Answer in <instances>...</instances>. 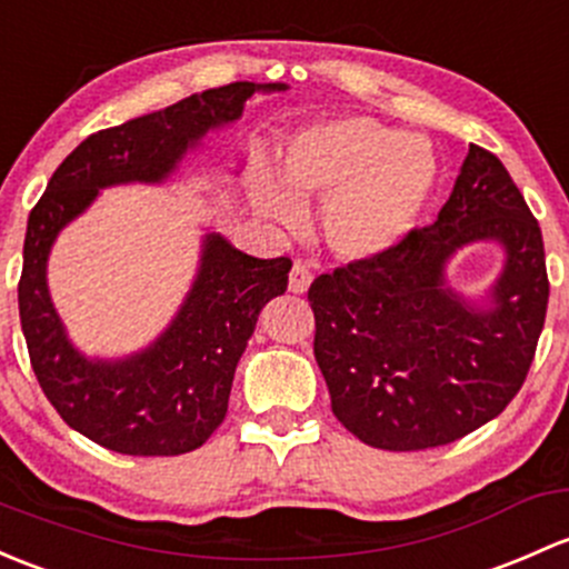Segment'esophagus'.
Here are the masks:
<instances>
[{
    "label": "esophagus",
    "instance_id": "1",
    "mask_svg": "<svg viewBox=\"0 0 569 569\" xmlns=\"http://www.w3.org/2000/svg\"><path fill=\"white\" fill-rule=\"evenodd\" d=\"M310 280H313L310 269L297 261V264L291 267V272H289V291H291V295H305V291L310 289Z\"/></svg>",
    "mask_w": 569,
    "mask_h": 569
}]
</instances>
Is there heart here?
<instances>
[{
  "label": "heart",
  "mask_w": 569,
  "mask_h": 569,
  "mask_svg": "<svg viewBox=\"0 0 569 569\" xmlns=\"http://www.w3.org/2000/svg\"><path fill=\"white\" fill-rule=\"evenodd\" d=\"M278 178L259 169L250 182L256 214L280 229H302V204L325 201L321 231L335 256L373 261L420 226L439 166L428 141L373 117L310 124L283 143Z\"/></svg>",
  "instance_id": "b5f03b06"
}]
</instances>
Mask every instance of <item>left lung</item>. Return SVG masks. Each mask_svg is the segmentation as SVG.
Returning <instances> with one entry per match:
<instances>
[{
	"mask_svg": "<svg viewBox=\"0 0 569 569\" xmlns=\"http://www.w3.org/2000/svg\"><path fill=\"white\" fill-rule=\"evenodd\" d=\"M480 241L499 243L506 261L469 298L446 267ZM308 300L340 426L379 450L450 445L499 417L535 360L548 308L540 226L501 160L469 143L433 226L381 259L319 274Z\"/></svg>",
	"mask_w": 569,
	"mask_h": 569,
	"instance_id": "8db88e82",
	"label": "left lung"
}]
</instances>
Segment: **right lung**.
I'll use <instances>...</instances> for the list:
<instances>
[{
    "label": "right lung",
    "instance_id": "add662e5",
    "mask_svg": "<svg viewBox=\"0 0 569 569\" xmlns=\"http://www.w3.org/2000/svg\"><path fill=\"white\" fill-rule=\"evenodd\" d=\"M237 81L81 141L29 212L18 313L29 360L64 422L122 456H182L223 422L239 357L261 308L289 286V259H253L218 231L201 237L196 278L163 332L124 357H89L70 340L48 291V256L64 226L113 184H163L207 133L234 124L256 92ZM237 174V171H234Z\"/></svg>",
    "mask_w": 569,
    "mask_h": 569
}]
</instances>
